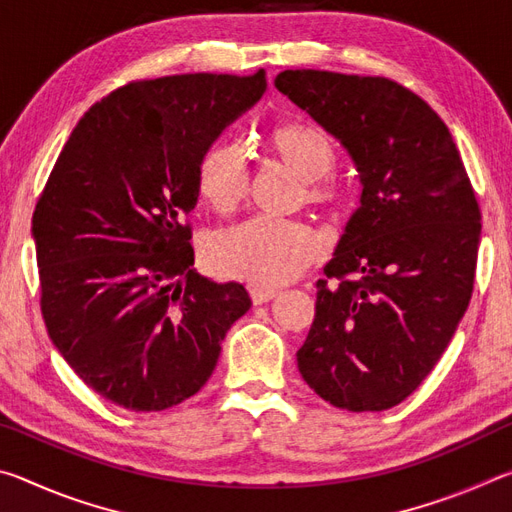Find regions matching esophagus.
Here are the masks:
<instances>
[{
    "instance_id": "34e87169",
    "label": "esophagus",
    "mask_w": 512,
    "mask_h": 512,
    "mask_svg": "<svg viewBox=\"0 0 512 512\" xmlns=\"http://www.w3.org/2000/svg\"><path fill=\"white\" fill-rule=\"evenodd\" d=\"M277 296L275 289H266V287H250V298H253L255 305H264V302L273 300Z\"/></svg>"
}]
</instances>
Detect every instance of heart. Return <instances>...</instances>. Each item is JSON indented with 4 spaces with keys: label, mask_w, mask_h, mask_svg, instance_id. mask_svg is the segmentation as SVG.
<instances>
[{
    "label": "heart",
    "mask_w": 512,
    "mask_h": 512,
    "mask_svg": "<svg viewBox=\"0 0 512 512\" xmlns=\"http://www.w3.org/2000/svg\"><path fill=\"white\" fill-rule=\"evenodd\" d=\"M268 142L282 164L302 178L309 203L339 207L345 201L343 183L329 176L334 146L323 131L309 124H282ZM196 185L203 201L216 212H235L248 192V162L241 144L235 140L212 144L198 160ZM320 255L323 239L307 223L268 216H255L219 232L205 250L207 264L216 275L259 287L296 280Z\"/></svg>",
    "instance_id": "heart-1"
}]
</instances>
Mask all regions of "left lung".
I'll return each instance as SVG.
<instances>
[{
  "label": "left lung",
  "mask_w": 512,
  "mask_h": 512,
  "mask_svg": "<svg viewBox=\"0 0 512 512\" xmlns=\"http://www.w3.org/2000/svg\"><path fill=\"white\" fill-rule=\"evenodd\" d=\"M275 88L345 146L363 185L316 284L300 375L336 409L386 411L422 384L470 305L479 203L445 121L404 85L284 69Z\"/></svg>",
  "instance_id": "left-lung-1"
}]
</instances>
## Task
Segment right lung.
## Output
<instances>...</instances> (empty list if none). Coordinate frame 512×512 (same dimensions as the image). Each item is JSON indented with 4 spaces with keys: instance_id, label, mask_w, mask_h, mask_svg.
<instances>
[{
    "instance_id": "right-lung-1",
    "label": "right lung",
    "mask_w": 512,
    "mask_h": 512,
    "mask_svg": "<svg viewBox=\"0 0 512 512\" xmlns=\"http://www.w3.org/2000/svg\"><path fill=\"white\" fill-rule=\"evenodd\" d=\"M266 90V72L131 81L69 135L33 212L40 309L94 393L153 413L189 400L250 309L237 282L194 271L201 155Z\"/></svg>"
}]
</instances>
